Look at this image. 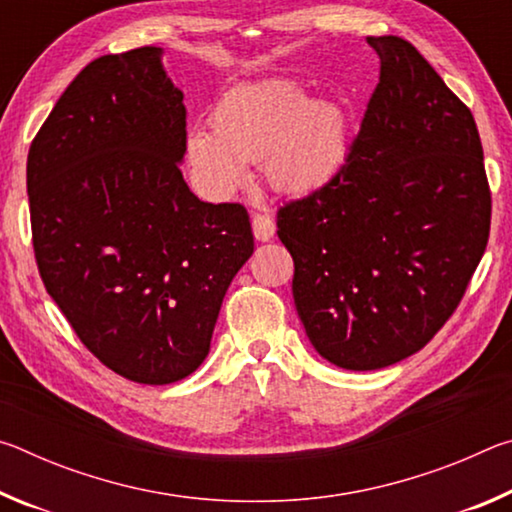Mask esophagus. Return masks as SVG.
<instances>
[{
  "mask_svg": "<svg viewBox=\"0 0 512 512\" xmlns=\"http://www.w3.org/2000/svg\"><path fill=\"white\" fill-rule=\"evenodd\" d=\"M253 235L257 241H271L275 235V221L268 214L253 216Z\"/></svg>",
  "mask_w": 512,
  "mask_h": 512,
  "instance_id": "1",
  "label": "esophagus"
}]
</instances>
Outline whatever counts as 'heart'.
Segmentation results:
<instances>
[{
    "label": "heart",
    "mask_w": 512,
    "mask_h": 512,
    "mask_svg": "<svg viewBox=\"0 0 512 512\" xmlns=\"http://www.w3.org/2000/svg\"><path fill=\"white\" fill-rule=\"evenodd\" d=\"M210 131L187 135V158L201 183L230 194L244 183L246 162L262 160L268 183L287 194L325 187L348 158V115L332 99H309L293 81L230 90L210 115Z\"/></svg>",
    "instance_id": "b5f03b06"
}]
</instances>
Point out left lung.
Listing matches in <instances>:
<instances>
[{
    "instance_id": "obj_1",
    "label": "left lung",
    "mask_w": 512,
    "mask_h": 512,
    "mask_svg": "<svg viewBox=\"0 0 512 512\" xmlns=\"http://www.w3.org/2000/svg\"><path fill=\"white\" fill-rule=\"evenodd\" d=\"M379 83L341 171L277 210L293 300L334 366L377 370L427 345L465 296L492 196L470 108L411 42L370 36Z\"/></svg>"
}]
</instances>
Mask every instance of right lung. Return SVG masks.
Returning a JSON list of instances; mask_svg holds the SVG:
<instances>
[{"label":"right lung","instance_id":"right-lung-1","mask_svg":"<svg viewBox=\"0 0 512 512\" xmlns=\"http://www.w3.org/2000/svg\"><path fill=\"white\" fill-rule=\"evenodd\" d=\"M185 126L162 49L140 47L85 65L27 158L45 289L85 348L137 384L201 366L225 291L253 255L244 205L189 192Z\"/></svg>","mask_w":512,"mask_h":512}]
</instances>
